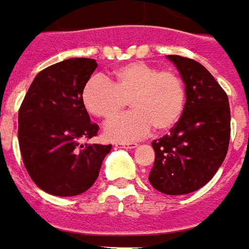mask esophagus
<instances>
[{"label":"esophagus","instance_id":"1","mask_svg":"<svg viewBox=\"0 0 249 249\" xmlns=\"http://www.w3.org/2000/svg\"><path fill=\"white\" fill-rule=\"evenodd\" d=\"M116 147H121V149H135L138 144L134 143V142H130V143H116Z\"/></svg>","mask_w":249,"mask_h":249}]
</instances>
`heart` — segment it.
I'll use <instances>...</instances> for the list:
<instances>
[{
	"label": "heart",
	"instance_id": "1",
	"mask_svg": "<svg viewBox=\"0 0 249 249\" xmlns=\"http://www.w3.org/2000/svg\"><path fill=\"white\" fill-rule=\"evenodd\" d=\"M82 99L91 115L107 122L119 115L128 100L133 111L105 128L111 141L128 142L147 135L153 127L170 130L184 112L186 87L177 72L135 61L116 68L108 80L91 77Z\"/></svg>",
	"mask_w": 249,
	"mask_h": 249
}]
</instances>
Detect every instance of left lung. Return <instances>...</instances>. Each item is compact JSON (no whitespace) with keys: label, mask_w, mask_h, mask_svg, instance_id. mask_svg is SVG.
Listing matches in <instances>:
<instances>
[{"label":"left lung","mask_w":249,"mask_h":249,"mask_svg":"<svg viewBox=\"0 0 249 249\" xmlns=\"http://www.w3.org/2000/svg\"><path fill=\"white\" fill-rule=\"evenodd\" d=\"M186 87V102L170 133L151 142L156 161L153 188L170 196L188 195L208 184L227 156L231 137L228 96L204 65L169 54Z\"/></svg>","instance_id":"obj_1"}]
</instances>
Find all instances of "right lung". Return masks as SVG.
<instances>
[{"label": "right lung", "mask_w": 249, "mask_h": 249, "mask_svg": "<svg viewBox=\"0 0 249 249\" xmlns=\"http://www.w3.org/2000/svg\"><path fill=\"white\" fill-rule=\"evenodd\" d=\"M98 63L73 57L37 73L18 111V142L33 182L49 195L68 197L88 190L99 176L111 144H80L99 126L82 99Z\"/></svg>", "instance_id": "right-lung-1"}]
</instances>
